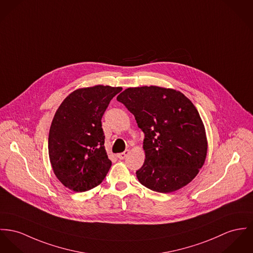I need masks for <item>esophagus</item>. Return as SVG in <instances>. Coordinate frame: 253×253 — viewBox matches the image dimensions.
Listing matches in <instances>:
<instances>
[{
  "mask_svg": "<svg viewBox=\"0 0 253 253\" xmlns=\"http://www.w3.org/2000/svg\"><path fill=\"white\" fill-rule=\"evenodd\" d=\"M129 150H125L123 153H120V154H118L117 155V158L118 159H120V160H123V159H125L127 156L129 155Z\"/></svg>",
  "mask_w": 253,
  "mask_h": 253,
  "instance_id": "obj_1",
  "label": "esophagus"
}]
</instances>
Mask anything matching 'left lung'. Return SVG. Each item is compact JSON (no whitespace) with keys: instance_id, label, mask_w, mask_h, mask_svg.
<instances>
[{"instance_id":"obj_1","label":"left lung","mask_w":253,"mask_h":253,"mask_svg":"<svg viewBox=\"0 0 253 253\" xmlns=\"http://www.w3.org/2000/svg\"><path fill=\"white\" fill-rule=\"evenodd\" d=\"M117 99L144 133L145 160L136 172L139 183L168 194L192 182L208 149L203 121L192 101L176 89L157 85L128 87Z\"/></svg>"}]
</instances>
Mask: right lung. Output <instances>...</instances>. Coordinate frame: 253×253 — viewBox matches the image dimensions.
Listing matches in <instances>:
<instances>
[{"instance_id":"1","label":"right lung","mask_w":253,"mask_h":253,"mask_svg":"<svg viewBox=\"0 0 253 253\" xmlns=\"http://www.w3.org/2000/svg\"><path fill=\"white\" fill-rule=\"evenodd\" d=\"M121 90L102 84L78 88L54 116L48 138L50 163L59 182L73 192L97 187L111 169L101 119Z\"/></svg>"}]
</instances>
